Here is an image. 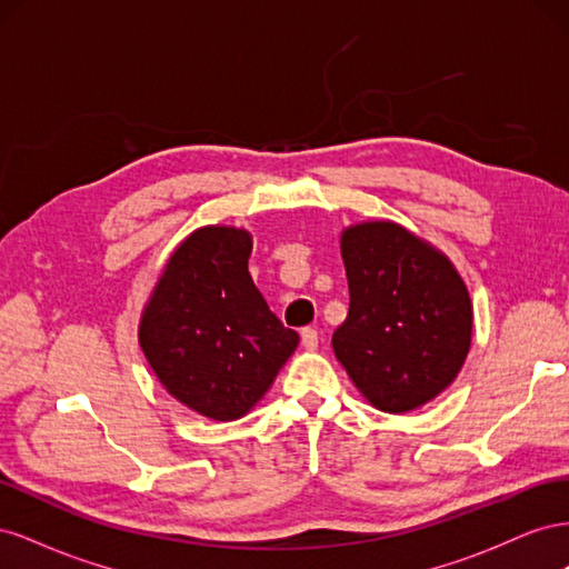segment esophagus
I'll use <instances>...</instances> for the list:
<instances>
[{
  "mask_svg": "<svg viewBox=\"0 0 569 569\" xmlns=\"http://www.w3.org/2000/svg\"><path fill=\"white\" fill-rule=\"evenodd\" d=\"M301 343H303L308 351L318 349V330H316V327H303V330H301Z\"/></svg>",
  "mask_w": 569,
  "mask_h": 569,
  "instance_id": "obj_1",
  "label": "esophagus"
}]
</instances>
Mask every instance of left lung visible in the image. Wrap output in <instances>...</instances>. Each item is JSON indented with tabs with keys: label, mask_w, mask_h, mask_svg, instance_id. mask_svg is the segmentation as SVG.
I'll return each instance as SVG.
<instances>
[{
	"label": "left lung",
	"mask_w": 569,
	"mask_h": 569,
	"mask_svg": "<svg viewBox=\"0 0 569 569\" xmlns=\"http://www.w3.org/2000/svg\"><path fill=\"white\" fill-rule=\"evenodd\" d=\"M349 316L332 347L353 385L385 412H408L449 387L470 351L472 306L460 274L396 222L341 234Z\"/></svg>",
	"instance_id": "8db88e82"
}]
</instances>
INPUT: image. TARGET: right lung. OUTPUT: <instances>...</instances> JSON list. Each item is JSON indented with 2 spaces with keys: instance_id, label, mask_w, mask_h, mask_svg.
<instances>
[{
  "instance_id": "right-lung-1",
  "label": "right lung",
  "mask_w": 569,
  "mask_h": 569,
  "mask_svg": "<svg viewBox=\"0 0 569 569\" xmlns=\"http://www.w3.org/2000/svg\"><path fill=\"white\" fill-rule=\"evenodd\" d=\"M251 237L201 228L170 256L140 325L161 385L213 420H237L261 399L299 335L274 316L249 274Z\"/></svg>"
}]
</instances>
